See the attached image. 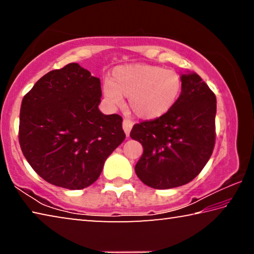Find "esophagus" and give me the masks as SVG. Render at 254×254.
<instances>
[{"label":"esophagus","mask_w":254,"mask_h":254,"mask_svg":"<svg viewBox=\"0 0 254 254\" xmlns=\"http://www.w3.org/2000/svg\"><path fill=\"white\" fill-rule=\"evenodd\" d=\"M132 127H133V122L131 121V120H128V119L123 120V130H124V132H126L127 136L130 135V131H131Z\"/></svg>","instance_id":"34e87169"}]
</instances>
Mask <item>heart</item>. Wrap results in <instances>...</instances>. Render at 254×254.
I'll list each match as a JSON object with an SVG mask.
<instances>
[{
    "label": "heart",
    "instance_id": "obj_1",
    "mask_svg": "<svg viewBox=\"0 0 254 254\" xmlns=\"http://www.w3.org/2000/svg\"><path fill=\"white\" fill-rule=\"evenodd\" d=\"M182 87V78L175 70L135 64L114 68L104 84V95L115 106L123 104V96L128 97V105L136 117L153 120L173 109Z\"/></svg>",
    "mask_w": 254,
    "mask_h": 254
}]
</instances>
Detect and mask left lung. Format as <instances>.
Masks as SVG:
<instances>
[{"mask_svg": "<svg viewBox=\"0 0 254 254\" xmlns=\"http://www.w3.org/2000/svg\"><path fill=\"white\" fill-rule=\"evenodd\" d=\"M180 78L182 93L173 109L161 118L134 124L130 133L143 147L135 174L156 189L191 182L209 160L215 145V94L196 72Z\"/></svg>", "mask_w": 254, "mask_h": 254, "instance_id": "obj_1", "label": "left lung"}]
</instances>
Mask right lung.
Wrapping results in <instances>:
<instances>
[{
  "label": "right lung",
  "instance_id": "1",
  "mask_svg": "<svg viewBox=\"0 0 254 254\" xmlns=\"http://www.w3.org/2000/svg\"><path fill=\"white\" fill-rule=\"evenodd\" d=\"M101 97L100 78L76 63L49 71L25 94L20 147L46 182L67 189L91 186L126 139L122 118L98 110Z\"/></svg>",
  "mask_w": 254,
  "mask_h": 254
}]
</instances>
